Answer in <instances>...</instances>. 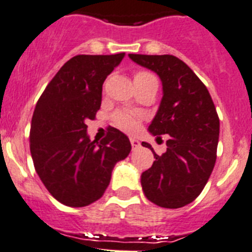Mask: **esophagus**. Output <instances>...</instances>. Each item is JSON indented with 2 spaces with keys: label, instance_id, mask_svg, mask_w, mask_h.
Masks as SVG:
<instances>
[{
  "label": "esophagus",
  "instance_id": "1",
  "mask_svg": "<svg viewBox=\"0 0 252 252\" xmlns=\"http://www.w3.org/2000/svg\"><path fill=\"white\" fill-rule=\"evenodd\" d=\"M130 144L133 149H137V148L140 147V142L138 139H135V138H130Z\"/></svg>",
  "mask_w": 252,
  "mask_h": 252
}]
</instances>
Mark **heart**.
Instances as JSON below:
<instances>
[{"instance_id":"obj_1","label":"heart","mask_w":252,"mask_h":252,"mask_svg":"<svg viewBox=\"0 0 252 252\" xmlns=\"http://www.w3.org/2000/svg\"><path fill=\"white\" fill-rule=\"evenodd\" d=\"M152 77L154 76L148 72H137L135 73V76H134V79L152 78ZM113 119H114L115 126L126 131L137 130L140 122L139 115L135 114V113L126 112V110H119V112H117L113 115Z\"/></svg>"}]
</instances>
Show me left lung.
I'll return each instance as SVG.
<instances>
[{
  "label": "left lung",
  "instance_id": "left-lung-1",
  "mask_svg": "<svg viewBox=\"0 0 252 252\" xmlns=\"http://www.w3.org/2000/svg\"><path fill=\"white\" fill-rule=\"evenodd\" d=\"M133 62L153 70L163 84V98L148 130L168 134L166 152L142 174L148 200L166 209L194 201L208 183L216 161L220 122L208 88L175 56L128 55Z\"/></svg>",
  "mask_w": 252,
  "mask_h": 252
}]
</instances>
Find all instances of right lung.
<instances>
[{"label": "right lung", "mask_w": 252, "mask_h": 252, "mask_svg": "<svg viewBox=\"0 0 252 252\" xmlns=\"http://www.w3.org/2000/svg\"><path fill=\"white\" fill-rule=\"evenodd\" d=\"M124 56L70 58L34 108L30 131L34 169L52 196L67 206L82 208L100 199L114 165L130 153V142L121 130L109 128L104 139L92 142L86 124L95 118L103 83Z\"/></svg>", "instance_id": "right-lung-1"}]
</instances>
